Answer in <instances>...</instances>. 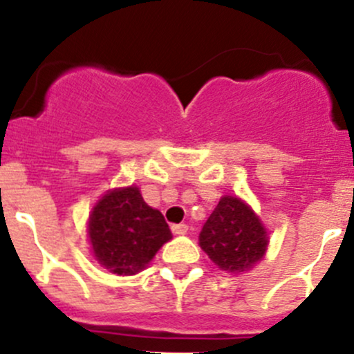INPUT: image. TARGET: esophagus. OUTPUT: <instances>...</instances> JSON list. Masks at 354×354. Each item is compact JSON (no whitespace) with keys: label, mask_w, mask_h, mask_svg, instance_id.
I'll list each match as a JSON object with an SVG mask.
<instances>
[{"label":"esophagus","mask_w":354,"mask_h":354,"mask_svg":"<svg viewBox=\"0 0 354 354\" xmlns=\"http://www.w3.org/2000/svg\"><path fill=\"white\" fill-rule=\"evenodd\" d=\"M171 231H173L174 234H178V236H181V234H187L188 226L187 224H173V226H171Z\"/></svg>","instance_id":"1"}]
</instances>
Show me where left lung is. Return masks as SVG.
Listing matches in <instances>:
<instances>
[{"label": "left lung", "mask_w": 354, "mask_h": 354, "mask_svg": "<svg viewBox=\"0 0 354 354\" xmlns=\"http://www.w3.org/2000/svg\"><path fill=\"white\" fill-rule=\"evenodd\" d=\"M198 245L221 270L240 274L262 260L269 238L252 207L226 195L203 224Z\"/></svg>", "instance_id": "8db88e82"}]
</instances>
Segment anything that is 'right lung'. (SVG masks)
Listing matches in <instances>:
<instances>
[{
    "instance_id": "right-lung-1",
    "label": "right lung",
    "mask_w": 354,
    "mask_h": 354,
    "mask_svg": "<svg viewBox=\"0 0 354 354\" xmlns=\"http://www.w3.org/2000/svg\"><path fill=\"white\" fill-rule=\"evenodd\" d=\"M87 231L95 260L118 276L140 272L173 238L162 214L145 203L137 187L109 190L92 209Z\"/></svg>"
}]
</instances>
